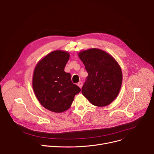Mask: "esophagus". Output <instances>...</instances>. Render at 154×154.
Returning a JSON list of instances; mask_svg holds the SVG:
<instances>
[{
    "mask_svg": "<svg viewBox=\"0 0 154 154\" xmlns=\"http://www.w3.org/2000/svg\"><path fill=\"white\" fill-rule=\"evenodd\" d=\"M77 85L81 88L82 87V83L81 82H79L78 83H77Z\"/></svg>",
    "mask_w": 154,
    "mask_h": 154,
    "instance_id": "34e87169",
    "label": "esophagus"
}]
</instances>
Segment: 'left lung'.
I'll list each match as a JSON object with an SVG mask.
<instances>
[{"label":"left lung","mask_w":154,"mask_h":154,"mask_svg":"<svg viewBox=\"0 0 154 154\" xmlns=\"http://www.w3.org/2000/svg\"><path fill=\"white\" fill-rule=\"evenodd\" d=\"M88 74L82 93L94 106L109 105L117 97L122 86V69L108 53L93 48L78 53Z\"/></svg>","instance_id":"left-lung-1"}]
</instances>
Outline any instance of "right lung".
I'll return each instance as SVG.
<instances>
[{
  "label": "right lung",
  "instance_id": "add662e5",
  "mask_svg": "<svg viewBox=\"0 0 154 154\" xmlns=\"http://www.w3.org/2000/svg\"><path fill=\"white\" fill-rule=\"evenodd\" d=\"M70 57L67 51L55 50L36 64L32 88L38 102L47 110L61 113L69 109L80 88L71 81V75L64 71Z\"/></svg>",
  "mask_w": 154,
  "mask_h": 154
}]
</instances>
